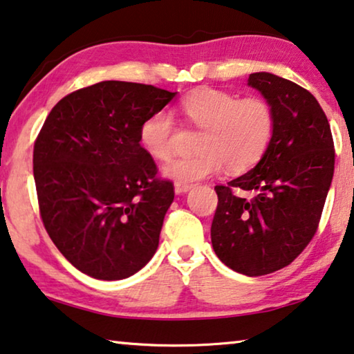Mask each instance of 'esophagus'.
Listing matches in <instances>:
<instances>
[{
  "mask_svg": "<svg viewBox=\"0 0 354 354\" xmlns=\"http://www.w3.org/2000/svg\"><path fill=\"white\" fill-rule=\"evenodd\" d=\"M194 187V184H186V183H176L175 184V192L176 194H184L189 192Z\"/></svg>",
  "mask_w": 354,
  "mask_h": 354,
  "instance_id": "obj_1",
  "label": "esophagus"
}]
</instances>
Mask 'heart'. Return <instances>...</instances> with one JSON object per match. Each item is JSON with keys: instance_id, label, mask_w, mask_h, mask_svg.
Masks as SVG:
<instances>
[{"instance_id": "heart-1", "label": "heart", "mask_w": 354, "mask_h": 354, "mask_svg": "<svg viewBox=\"0 0 354 354\" xmlns=\"http://www.w3.org/2000/svg\"><path fill=\"white\" fill-rule=\"evenodd\" d=\"M179 113L195 129L200 154L179 157L163 167V175L191 184L218 175L243 173L259 162L273 133V111L261 97L239 98L218 88H198L179 103ZM140 145L156 160H168L175 151V127L165 111L147 115L140 127Z\"/></svg>"}]
</instances>
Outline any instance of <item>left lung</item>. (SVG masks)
Returning <instances> with one entry per match:
<instances>
[{
	"label": "left lung",
	"instance_id": "obj_1",
	"mask_svg": "<svg viewBox=\"0 0 354 354\" xmlns=\"http://www.w3.org/2000/svg\"><path fill=\"white\" fill-rule=\"evenodd\" d=\"M248 86L270 104L273 133L254 168L214 187L211 243L232 270L261 277L289 266L313 239L335 151L328 118L308 91L272 73H252ZM235 190L255 197L248 201Z\"/></svg>",
	"mask_w": 354,
	"mask_h": 354
}]
</instances>
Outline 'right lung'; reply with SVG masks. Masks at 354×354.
Returning a JSON list of instances; mask_svg holds the SVG:
<instances>
[{
	"mask_svg": "<svg viewBox=\"0 0 354 354\" xmlns=\"http://www.w3.org/2000/svg\"><path fill=\"white\" fill-rule=\"evenodd\" d=\"M176 93L103 81L66 95L47 115L33 151L39 213L79 272L124 279L156 254L175 191L157 178L138 133Z\"/></svg>",
	"mask_w": 354,
	"mask_h": 354,
	"instance_id": "add662e5",
	"label": "right lung"
}]
</instances>
